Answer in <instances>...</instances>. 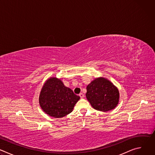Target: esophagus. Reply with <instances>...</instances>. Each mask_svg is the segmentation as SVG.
I'll list each match as a JSON object with an SVG mask.
<instances>
[{
  "instance_id": "1",
  "label": "esophagus",
  "mask_w": 155,
  "mask_h": 155,
  "mask_svg": "<svg viewBox=\"0 0 155 155\" xmlns=\"http://www.w3.org/2000/svg\"><path fill=\"white\" fill-rule=\"evenodd\" d=\"M79 96H80L81 98H83V97H84V94H83L82 93H81L79 94Z\"/></svg>"
}]
</instances>
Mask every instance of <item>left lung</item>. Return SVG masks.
I'll return each instance as SVG.
<instances>
[{
	"instance_id": "obj_1",
	"label": "left lung",
	"mask_w": 155,
	"mask_h": 155,
	"mask_svg": "<svg viewBox=\"0 0 155 155\" xmlns=\"http://www.w3.org/2000/svg\"><path fill=\"white\" fill-rule=\"evenodd\" d=\"M86 96L96 110L107 112L115 108L119 102L118 88L104 77L97 78L86 87Z\"/></svg>"
}]
</instances>
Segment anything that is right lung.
Here are the masks:
<instances>
[{
  "label": "right lung",
  "instance_id": "1",
  "mask_svg": "<svg viewBox=\"0 0 155 155\" xmlns=\"http://www.w3.org/2000/svg\"><path fill=\"white\" fill-rule=\"evenodd\" d=\"M80 98L60 79L51 77L41 88L39 104L43 112L50 117L62 118L72 112Z\"/></svg>",
  "mask_w": 155,
  "mask_h": 155
}]
</instances>
